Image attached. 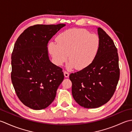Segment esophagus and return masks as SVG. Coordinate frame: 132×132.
Returning a JSON list of instances; mask_svg holds the SVG:
<instances>
[{
    "label": "esophagus",
    "instance_id": "34e87169",
    "mask_svg": "<svg viewBox=\"0 0 132 132\" xmlns=\"http://www.w3.org/2000/svg\"><path fill=\"white\" fill-rule=\"evenodd\" d=\"M64 77H65L68 78L69 76V73L68 72H67L66 71H64Z\"/></svg>",
    "mask_w": 132,
    "mask_h": 132
}]
</instances>
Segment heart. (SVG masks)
I'll use <instances>...</instances> for the list:
<instances>
[{
    "label": "heart",
    "instance_id": "1",
    "mask_svg": "<svg viewBox=\"0 0 132 132\" xmlns=\"http://www.w3.org/2000/svg\"><path fill=\"white\" fill-rule=\"evenodd\" d=\"M57 43L50 41L49 52L54 62L61 66L68 60V69H85L93 62L100 47L99 36L85 29H71L59 35Z\"/></svg>",
    "mask_w": 132,
    "mask_h": 132
}]
</instances>
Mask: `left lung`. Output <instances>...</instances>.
Listing matches in <instances>:
<instances>
[{"label":"left lung","instance_id":"8db88e82","mask_svg":"<svg viewBox=\"0 0 132 132\" xmlns=\"http://www.w3.org/2000/svg\"><path fill=\"white\" fill-rule=\"evenodd\" d=\"M100 40L99 53L87 68L70 75L72 95L80 106L99 107L112 97L120 78L119 55L113 41L101 28H97Z\"/></svg>","mask_w":132,"mask_h":132}]
</instances>
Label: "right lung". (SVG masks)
<instances>
[{"label":"right lung","mask_w":132,"mask_h":132,"mask_svg":"<svg viewBox=\"0 0 132 132\" xmlns=\"http://www.w3.org/2000/svg\"><path fill=\"white\" fill-rule=\"evenodd\" d=\"M65 26L37 24L20 35L11 55V80L17 96L25 105L36 110L47 107L54 100L63 80L62 69L52 63L47 43Z\"/></svg>","instance_id":"1"}]
</instances>
